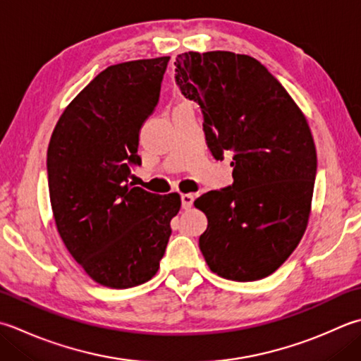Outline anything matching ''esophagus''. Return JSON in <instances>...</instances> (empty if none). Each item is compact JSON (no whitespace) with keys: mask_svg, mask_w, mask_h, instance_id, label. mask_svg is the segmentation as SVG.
<instances>
[{"mask_svg":"<svg viewBox=\"0 0 361 361\" xmlns=\"http://www.w3.org/2000/svg\"><path fill=\"white\" fill-rule=\"evenodd\" d=\"M194 203V195L192 194H181V207L183 209H189Z\"/></svg>","mask_w":361,"mask_h":361,"instance_id":"obj_1","label":"esophagus"}]
</instances>
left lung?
I'll return each instance as SVG.
<instances>
[{"instance_id": "1", "label": "left lung", "mask_w": 361, "mask_h": 361, "mask_svg": "<svg viewBox=\"0 0 361 361\" xmlns=\"http://www.w3.org/2000/svg\"><path fill=\"white\" fill-rule=\"evenodd\" d=\"M175 66L181 94L200 104L213 157L233 153V185L194 202L208 219L204 261L227 280L264 279L295 250L312 213L316 147L307 117L247 54L188 51Z\"/></svg>"}]
</instances>
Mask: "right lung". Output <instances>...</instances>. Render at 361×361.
I'll use <instances>...</instances> for the list:
<instances>
[{
    "instance_id": "right-lung-1",
    "label": "right lung",
    "mask_w": 361,
    "mask_h": 361,
    "mask_svg": "<svg viewBox=\"0 0 361 361\" xmlns=\"http://www.w3.org/2000/svg\"><path fill=\"white\" fill-rule=\"evenodd\" d=\"M169 56L98 73L56 123L47 152L49 202L63 245L89 277L125 289L154 277L180 194L130 183L139 131L159 100Z\"/></svg>"
}]
</instances>
